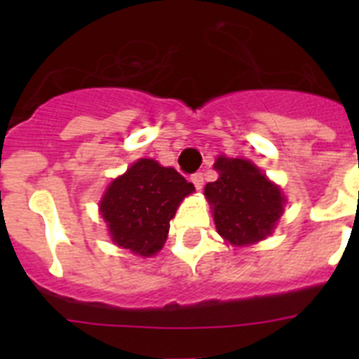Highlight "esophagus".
<instances>
[{
  "label": "esophagus",
  "mask_w": 359,
  "mask_h": 359,
  "mask_svg": "<svg viewBox=\"0 0 359 359\" xmlns=\"http://www.w3.org/2000/svg\"><path fill=\"white\" fill-rule=\"evenodd\" d=\"M190 182L194 183V187L198 190L203 189V172H196L192 174V177H190Z\"/></svg>",
  "instance_id": "esophagus-1"
}]
</instances>
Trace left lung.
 Listing matches in <instances>:
<instances>
[{
  "label": "left lung",
  "instance_id": "left-lung-1",
  "mask_svg": "<svg viewBox=\"0 0 359 359\" xmlns=\"http://www.w3.org/2000/svg\"><path fill=\"white\" fill-rule=\"evenodd\" d=\"M214 169L219 177L207 183L205 196L219 236L231 246H250L271 236L286 203L280 187L243 158L219 156Z\"/></svg>",
  "mask_w": 359,
  "mask_h": 359
}]
</instances>
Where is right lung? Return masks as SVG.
<instances>
[{
    "label": "right lung",
    "instance_id": "right-lung-1",
    "mask_svg": "<svg viewBox=\"0 0 359 359\" xmlns=\"http://www.w3.org/2000/svg\"><path fill=\"white\" fill-rule=\"evenodd\" d=\"M192 192L194 185L176 169L140 158L109 183L98 205L116 246L152 257L163 248L180 203Z\"/></svg>",
    "mask_w": 359,
    "mask_h": 359
}]
</instances>
